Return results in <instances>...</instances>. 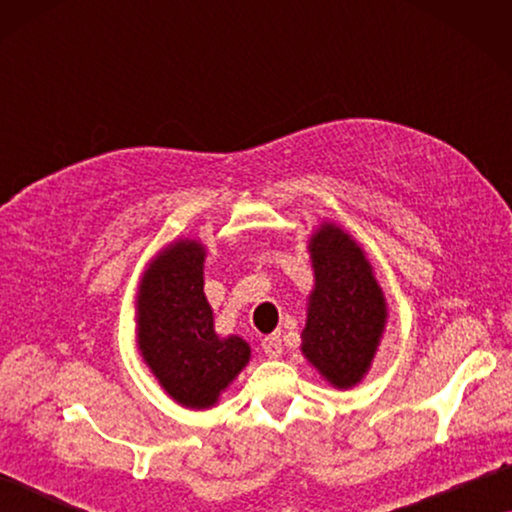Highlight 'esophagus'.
I'll use <instances>...</instances> for the list:
<instances>
[{"mask_svg": "<svg viewBox=\"0 0 512 512\" xmlns=\"http://www.w3.org/2000/svg\"><path fill=\"white\" fill-rule=\"evenodd\" d=\"M261 347H263V352L270 356V359H279V356H282V333L265 335Z\"/></svg>", "mask_w": 512, "mask_h": 512, "instance_id": "esophagus-1", "label": "esophagus"}]
</instances>
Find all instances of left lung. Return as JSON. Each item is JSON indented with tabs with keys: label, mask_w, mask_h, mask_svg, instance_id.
<instances>
[{
	"label": "left lung",
	"mask_w": 512,
	"mask_h": 512,
	"mask_svg": "<svg viewBox=\"0 0 512 512\" xmlns=\"http://www.w3.org/2000/svg\"><path fill=\"white\" fill-rule=\"evenodd\" d=\"M307 249L314 289L300 349L335 389H352L375 359L387 326V300L363 249L340 226L321 223Z\"/></svg>",
	"instance_id": "obj_1"
}]
</instances>
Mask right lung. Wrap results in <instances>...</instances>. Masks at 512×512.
Returning a JSON list of instances; mask_svg holds the SVG:
<instances>
[{
    "label": "right lung",
    "mask_w": 512,
    "mask_h": 512,
    "mask_svg": "<svg viewBox=\"0 0 512 512\" xmlns=\"http://www.w3.org/2000/svg\"><path fill=\"white\" fill-rule=\"evenodd\" d=\"M205 244L177 240L144 270L137 293V347L160 387L184 408L205 410L249 363L237 335L219 338L205 298Z\"/></svg>",
    "instance_id": "add662e5"
}]
</instances>
